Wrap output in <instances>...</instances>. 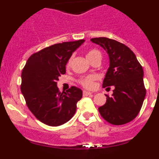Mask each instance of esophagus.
Masks as SVG:
<instances>
[{"label": "esophagus", "instance_id": "obj_1", "mask_svg": "<svg viewBox=\"0 0 159 159\" xmlns=\"http://www.w3.org/2000/svg\"><path fill=\"white\" fill-rule=\"evenodd\" d=\"M92 94V92H88V91H84V92H83V95H84V96H88V95H91Z\"/></svg>", "mask_w": 159, "mask_h": 159}]
</instances>
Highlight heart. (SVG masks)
<instances>
[{
    "label": "heart",
    "instance_id": "b5f03b06",
    "mask_svg": "<svg viewBox=\"0 0 159 159\" xmlns=\"http://www.w3.org/2000/svg\"><path fill=\"white\" fill-rule=\"evenodd\" d=\"M101 57V52L99 50H96V49H91L87 53V57H88V60L92 62V60H95L96 57ZM71 62V58L68 60L67 62V65H70ZM97 80V76L95 75H87V76H83L81 77L80 80H78L79 84H80L81 86H83L84 88H88V89H92L95 87V81Z\"/></svg>",
    "mask_w": 159,
    "mask_h": 159
}]
</instances>
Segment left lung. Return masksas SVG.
Here are the masks:
<instances>
[{"mask_svg":"<svg viewBox=\"0 0 159 159\" xmlns=\"http://www.w3.org/2000/svg\"><path fill=\"white\" fill-rule=\"evenodd\" d=\"M91 41L109 56L110 65L102 87H115L111 97L107 95L106 103L99 107V113L111 124L129 123L139 113L146 96L143 67L134 53L120 42L107 37L92 38Z\"/></svg>","mask_w":159,"mask_h":159,"instance_id":"left-lung-1","label":"left lung"}]
</instances>
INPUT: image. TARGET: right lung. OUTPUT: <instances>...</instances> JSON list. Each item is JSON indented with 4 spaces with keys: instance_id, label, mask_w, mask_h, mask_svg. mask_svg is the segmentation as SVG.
Wrapping results in <instances>:
<instances>
[{
    "instance_id": "1",
    "label": "right lung",
    "mask_w": 159,
    "mask_h": 159,
    "mask_svg": "<svg viewBox=\"0 0 159 159\" xmlns=\"http://www.w3.org/2000/svg\"><path fill=\"white\" fill-rule=\"evenodd\" d=\"M85 41L56 43L32 54L21 73L20 90L30 111L41 123L57 127L75 115L83 92L76 87L63 92L57 88L59 77L66 72V64Z\"/></svg>"
}]
</instances>
